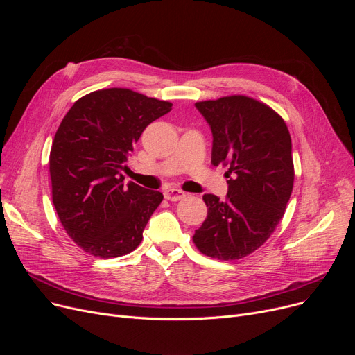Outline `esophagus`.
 Here are the masks:
<instances>
[{
	"instance_id": "34e87169",
	"label": "esophagus",
	"mask_w": 355,
	"mask_h": 355,
	"mask_svg": "<svg viewBox=\"0 0 355 355\" xmlns=\"http://www.w3.org/2000/svg\"><path fill=\"white\" fill-rule=\"evenodd\" d=\"M164 197L170 201H180L185 197V193L178 189H168L164 191Z\"/></svg>"
}]
</instances>
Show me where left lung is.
Listing matches in <instances>:
<instances>
[{"instance_id":"1","label":"left lung","mask_w":355,"mask_h":355,"mask_svg":"<svg viewBox=\"0 0 355 355\" xmlns=\"http://www.w3.org/2000/svg\"><path fill=\"white\" fill-rule=\"evenodd\" d=\"M213 134L211 164L229 166L225 201L204 194L207 218L193 241L206 256L237 260L275 232L293 189L292 142L282 116L243 95L197 102Z\"/></svg>"}]
</instances>
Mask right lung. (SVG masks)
Segmentation results:
<instances>
[{"mask_svg":"<svg viewBox=\"0 0 355 355\" xmlns=\"http://www.w3.org/2000/svg\"><path fill=\"white\" fill-rule=\"evenodd\" d=\"M173 103L123 87L101 89L74 102L50 151L51 197L70 239L95 257L135 250L164 196L121 174L144 129Z\"/></svg>","mask_w":355,"mask_h":355,"instance_id":"add662e5","label":"right lung"}]
</instances>
